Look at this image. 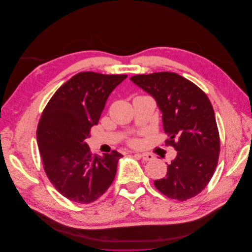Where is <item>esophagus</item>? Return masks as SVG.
<instances>
[{
  "mask_svg": "<svg viewBox=\"0 0 252 252\" xmlns=\"http://www.w3.org/2000/svg\"><path fill=\"white\" fill-rule=\"evenodd\" d=\"M140 158H142L143 161H152L155 158V156L148 154V152H142V154H139Z\"/></svg>",
  "mask_w": 252,
  "mask_h": 252,
  "instance_id": "34e87169",
  "label": "esophagus"
}]
</instances>
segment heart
<instances>
[{
	"label": "heart",
	"mask_w": 252,
	"mask_h": 252,
	"mask_svg": "<svg viewBox=\"0 0 252 252\" xmlns=\"http://www.w3.org/2000/svg\"><path fill=\"white\" fill-rule=\"evenodd\" d=\"M130 144L133 145V146H136V145H139V141L136 139H132V140H130Z\"/></svg>",
	"instance_id": "obj_1"
}]
</instances>
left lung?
Masks as SVG:
<instances>
[{"label": "left lung", "mask_w": 252, "mask_h": 252, "mask_svg": "<svg viewBox=\"0 0 252 252\" xmlns=\"http://www.w3.org/2000/svg\"><path fill=\"white\" fill-rule=\"evenodd\" d=\"M130 80L155 97L169 136L166 145L178 151L155 186L170 199H191L207 186L219 161L220 135L208 96L174 72L136 74Z\"/></svg>", "instance_id": "8db88e82"}]
</instances>
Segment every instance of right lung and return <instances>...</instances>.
Instances as JSON below:
<instances>
[{
    "label": "right lung",
    "mask_w": 252,
    "mask_h": 252,
    "mask_svg": "<svg viewBox=\"0 0 252 252\" xmlns=\"http://www.w3.org/2000/svg\"><path fill=\"white\" fill-rule=\"evenodd\" d=\"M126 74L80 72L63 84L45 107L36 130L40 154L51 184L75 203L89 204L103 195L114 180L117 150L93 155L85 142L106 101Z\"/></svg>",
    "instance_id": "1"
}]
</instances>
